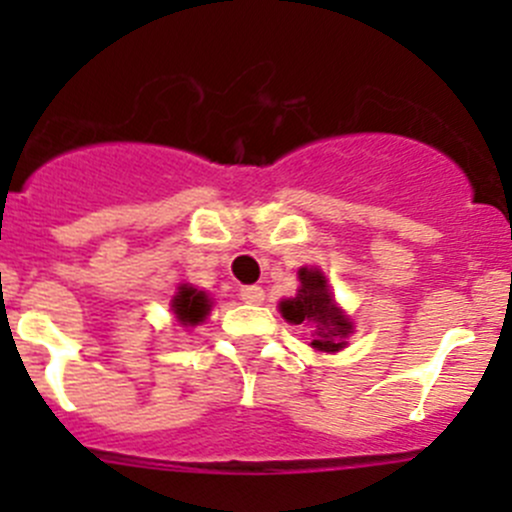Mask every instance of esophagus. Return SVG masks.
I'll return each mask as SVG.
<instances>
[{
  "instance_id": "obj_1",
  "label": "esophagus",
  "mask_w": 512,
  "mask_h": 512,
  "mask_svg": "<svg viewBox=\"0 0 512 512\" xmlns=\"http://www.w3.org/2000/svg\"><path fill=\"white\" fill-rule=\"evenodd\" d=\"M240 299L247 304H260L262 299H265V292H262V287L257 285H245L240 287Z\"/></svg>"
}]
</instances>
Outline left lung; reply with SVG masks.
I'll return each instance as SVG.
<instances>
[{"instance_id":"1","label":"left lung","mask_w":512,"mask_h":512,"mask_svg":"<svg viewBox=\"0 0 512 512\" xmlns=\"http://www.w3.org/2000/svg\"><path fill=\"white\" fill-rule=\"evenodd\" d=\"M280 312L289 324L314 327L312 349H317V352H339V349L347 347V337L354 332V324L337 307L332 289L327 285V277L317 267L299 270L297 297L282 299Z\"/></svg>"}]
</instances>
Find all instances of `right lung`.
Wrapping results in <instances>:
<instances>
[{
	"label": "right lung",
	"instance_id": "1",
	"mask_svg": "<svg viewBox=\"0 0 512 512\" xmlns=\"http://www.w3.org/2000/svg\"><path fill=\"white\" fill-rule=\"evenodd\" d=\"M170 307H173L175 319H178L180 324H185V327H195V324H200L205 317H208L213 302H210L208 294L200 292V289L190 285H180L178 294H175L173 302H170Z\"/></svg>",
	"mask_w": 512,
	"mask_h": 512
}]
</instances>
